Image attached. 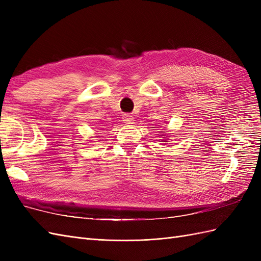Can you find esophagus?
Returning a JSON list of instances; mask_svg holds the SVG:
<instances>
[{"mask_svg": "<svg viewBox=\"0 0 261 261\" xmlns=\"http://www.w3.org/2000/svg\"><path fill=\"white\" fill-rule=\"evenodd\" d=\"M123 121L126 124H133L134 123V116L130 115L129 113H125V114H123Z\"/></svg>", "mask_w": 261, "mask_h": 261, "instance_id": "esophagus-1", "label": "esophagus"}]
</instances>
